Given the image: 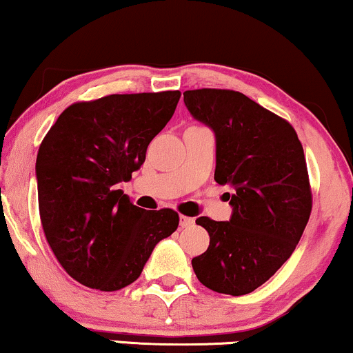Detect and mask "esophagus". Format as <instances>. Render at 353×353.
I'll use <instances>...</instances> for the list:
<instances>
[{
    "instance_id": "obj_1",
    "label": "esophagus",
    "mask_w": 353,
    "mask_h": 353,
    "mask_svg": "<svg viewBox=\"0 0 353 353\" xmlns=\"http://www.w3.org/2000/svg\"><path fill=\"white\" fill-rule=\"evenodd\" d=\"M179 225H181V228H190V226L194 225V218L181 215L179 216Z\"/></svg>"
}]
</instances>
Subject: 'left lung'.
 Wrapping results in <instances>:
<instances>
[{
	"label": "left lung",
	"instance_id": "left-lung-1",
	"mask_svg": "<svg viewBox=\"0 0 353 353\" xmlns=\"http://www.w3.org/2000/svg\"><path fill=\"white\" fill-rule=\"evenodd\" d=\"M184 104L215 133V181L233 189L228 221L195 220L210 246L192 267L213 292L248 295L288 261L310 220L303 146L292 125L238 91H185Z\"/></svg>",
	"mask_w": 353,
	"mask_h": 353
}]
</instances>
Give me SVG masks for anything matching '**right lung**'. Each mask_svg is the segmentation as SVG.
I'll use <instances>...</instances> for the list:
<instances>
[{"label":"right lung","instance_id":"add662e5","mask_svg":"<svg viewBox=\"0 0 353 353\" xmlns=\"http://www.w3.org/2000/svg\"><path fill=\"white\" fill-rule=\"evenodd\" d=\"M179 91L112 94L60 114L35 163L43 233L61 267L84 287L115 292L135 282L179 215L137 207L119 189L171 120Z\"/></svg>","mask_w":353,"mask_h":353}]
</instances>
